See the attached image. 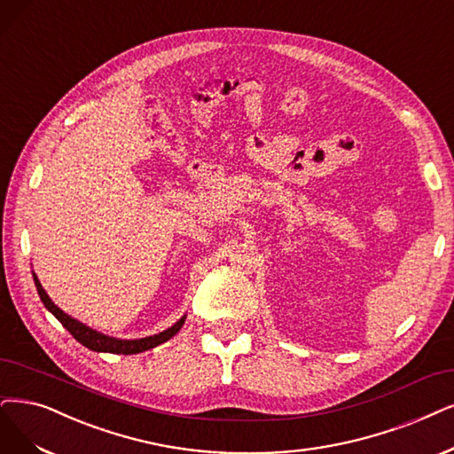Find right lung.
Returning <instances> with one entry per match:
<instances>
[{"label":"right lung","mask_w":454,"mask_h":454,"mask_svg":"<svg viewBox=\"0 0 454 454\" xmlns=\"http://www.w3.org/2000/svg\"><path fill=\"white\" fill-rule=\"evenodd\" d=\"M33 280H35V286H37L39 297H41V301L44 303V307L58 317V320L61 322V325L67 331H69L82 346H86V348H90L93 351H108V354H123V356L140 354V351L151 349V348H155V346H159V344H162L166 340H170L174 334L183 327V324H184V317H181V320L176 325H172L170 329H166V331H162L159 334H153V337H145V339H138V340L112 339V337H106V334H100V333L86 327L83 324L76 322L74 317L67 316L61 309H58L52 303V299L46 295V292L43 290L41 282H39V278L35 275H33Z\"/></svg>","instance_id":"1"}]
</instances>
